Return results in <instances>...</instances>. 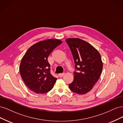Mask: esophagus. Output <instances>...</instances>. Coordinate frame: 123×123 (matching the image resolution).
<instances>
[{"instance_id": "1", "label": "esophagus", "mask_w": 123, "mask_h": 123, "mask_svg": "<svg viewBox=\"0 0 123 123\" xmlns=\"http://www.w3.org/2000/svg\"><path fill=\"white\" fill-rule=\"evenodd\" d=\"M65 75V73H59V74H58V76L59 77H62L63 76H64Z\"/></svg>"}]
</instances>
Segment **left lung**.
Wrapping results in <instances>:
<instances>
[{"instance_id": "8db88e82", "label": "left lung", "mask_w": 123, "mask_h": 123, "mask_svg": "<svg viewBox=\"0 0 123 123\" xmlns=\"http://www.w3.org/2000/svg\"><path fill=\"white\" fill-rule=\"evenodd\" d=\"M66 42L71 51L75 64L74 80L69 84V88L77 94H86L91 90L101 74V56L91 44L81 39L68 38Z\"/></svg>"}]
</instances>
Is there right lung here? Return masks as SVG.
I'll list each match as a JSON object with an SVG mask.
<instances>
[{"mask_svg": "<svg viewBox=\"0 0 123 123\" xmlns=\"http://www.w3.org/2000/svg\"><path fill=\"white\" fill-rule=\"evenodd\" d=\"M62 43L59 39H49L33 44L26 52L20 62L19 71L25 84L36 93L50 91L57 80L50 73L48 57Z\"/></svg>", "mask_w": 123, "mask_h": 123, "instance_id": "obj_1", "label": "right lung"}]
</instances>
